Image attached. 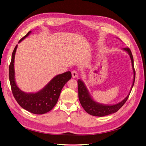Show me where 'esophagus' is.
<instances>
[{
	"label": "esophagus",
	"mask_w": 146,
	"mask_h": 146,
	"mask_svg": "<svg viewBox=\"0 0 146 146\" xmlns=\"http://www.w3.org/2000/svg\"><path fill=\"white\" fill-rule=\"evenodd\" d=\"M72 76L73 78H77L78 76V72L76 71V70H73V71L72 72Z\"/></svg>",
	"instance_id": "esophagus-1"
}]
</instances>
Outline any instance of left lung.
Returning a JSON list of instances; mask_svg holds the SVG:
<instances>
[{
	"label": "left lung",
	"mask_w": 146,
	"mask_h": 146,
	"mask_svg": "<svg viewBox=\"0 0 146 146\" xmlns=\"http://www.w3.org/2000/svg\"><path fill=\"white\" fill-rule=\"evenodd\" d=\"M122 50L127 52L129 56H130L133 74V82L131 86L130 91H129L127 96L123 100L118 102L117 104L112 105H106L99 103V102H96L95 100H94L93 97L91 96L88 90L87 89L85 84L82 80L81 79H78V96L80 103L83 107V108L85 110V111L91 115L103 117L116 112L121 108L124 104H125V102L127 100L129 95H130V93L131 92V90L132 89L135 82V72L133 66V58L132 52L129 48H123Z\"/></svg>",
	"instance_id": "1"
}]
</instances>
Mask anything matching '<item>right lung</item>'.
<instances>
[{
  "mask_svg": "<svg viewBox=\"0 0 146 146\" xmlns=\"http://www.w3.org/2000/svg\"><path fill=\"white\" fill-rule=\"evenodd\" d=\"M31 31L24 36L19 43L31 33ZM18 45L15 46L9 67V78L12 92L19 105L25 110L35 114H43L50 111L56 104L64 86L72 78V73L67 72L56 75L41 90L35 93H26L20 90L15 79L14 59Z\"/></svg>",
  "mask_w": 146,
  "mask_h": 146,
  "instance_id": "add662e5",
  "label": "right lung"
}]
</instances>
